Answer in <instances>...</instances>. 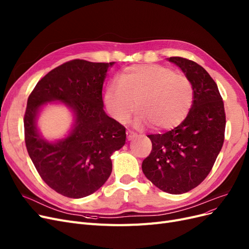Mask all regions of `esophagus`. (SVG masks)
Returning a JSON list of instances; mask_svg holds the SVG:
<instances>
[{"mask_svg": "<svg viewBox=\"0 0 249 249\" xmlns=\"http://www.w3.org/2000/svg\"><path fill=\"white\" fill-rule=\"evenodd\" d=\"M126 135H127V140H128V141H132L133 139H135V137L137 136V134H136L135 132L131 131V130H128V131L126 132Z\"/></svg>", "mask_w": 249, "mask_h": 249, "instance_id": "1", "label": "esophagus"}]
</instances>
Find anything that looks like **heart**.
Listing matches in <instances>:
<instances>
[{
	"instance_id": "obj_1",
	"label": "heart",
	"mask_w": 249,
	"mask_h": 249,
	"mask_svg": "<svg viewBox=\"0 0 249 249\" xmlns=\"http://www.w3.org/2000/svg\"><path fill=\"white\" fill-rule=\"evenodd\" d=\"M107 113L119 123H127L137 108V126L148 121L155 129L178 126L192 106L193 89L187 77L159 64H134L118 73L104 96Z\"/></svg>"
}]
</instances>
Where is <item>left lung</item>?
<instances>
[{
    "instance_id": "left-lung-1",
    "label": "left lung",
    "mask_w": 249,
    "mask_h": 249,
    "mask_svg": "<svg viewBox=\"0 0 249 249\" xmlns=\"http://www.w3.org/2000/svg\"><path fill=\"white\" fill-rule=\"evenodd\" d=\"M168 60L190 81L193 105L174 129L148 135L152 152L142 168L156 187L178 195L199 186L213 168L225 140L226 114L216 83L203 68L182 57Z\"/></svg>"
}]
</instances>
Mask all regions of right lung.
I'll use <instances>...</instances> for the list:
<instances>
[{"mask_svg":"<svg viewBox=\"0 0 249 249\" xmlns=\"http://www.w3.org/2000/svg\"><path fill=\"white\" fill-rule=\"evenodd\" d=\"M114 63L68 61L42 78L27 99V153L42 179L66 197L97 191L112 172L110 156L125 144V127L104 110L103 85ZM53 101L71 108L74 124L67 138L51 143L39 134L36 122L42 106Z\"/></svg>","mask_w":249,"mask_h":249,"instance_id":"1","label":"right lung"}]
</instances>
